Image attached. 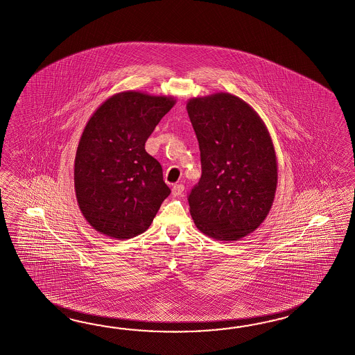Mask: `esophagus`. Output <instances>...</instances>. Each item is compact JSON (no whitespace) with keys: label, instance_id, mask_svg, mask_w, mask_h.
I'll return each mask as SVG.
<instances>
[{"label":"esophagus","instance_id":"esophagus-1","mask_svg":"<svg viewBox=\"0 0 355 355\" xmlns=\"http://www.w3.org/2000/svg\"><path fill=\"white\" fill-rule=\"evenodd\" d=\"M182 191H184V185L182 184H175L173 187V197H179L182 196Z\"/></svg>","mask_w":355,"mask_h":355}]
</instances>
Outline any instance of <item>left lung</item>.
I'll return each instance as SVG.
<instances>
[{
    "instance_id": "8db88e82",
    "label": "left lung",
    "mask_w": 355,
    "mask_h": 355,
    "mask_svg": "<svg viewBox=\"0 0 355 355\" xmlns=\"http://www.w3.org/2000/svg\"><path fill=\"white\" fill-rule=\"evenodd\" d=\"M187 110L202 164L188 197L191 218L209 238L238 241L272 209L278 182L273 140L256 110L229 92L191 98Z\"/></svg>"
}]
</instances>
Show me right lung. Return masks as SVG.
<instances>
[{
  "label": "right lung",
  "mask_w": 355,
  "mask_h": 355,
  "mask_svg": "<svg viewBox=\"0 0 355 355\" xmlns=\"http://www.w3.org/2000/svg\"><path fill=\"white\" fill-rule=\"evenodd\" d=\"M176 99L146 92L112 95L83 128L74 159V191L83 218L101 234L130 239L150 227L168 194L146 141Z\"/></svg>",
  "instance_id": "1"
}]
</instances>
